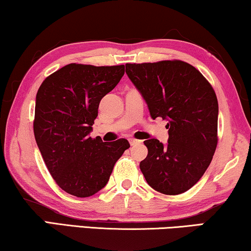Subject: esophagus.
<instances>
[{"mask_svg": "<svg viewBox=\"0 0 251 251\" xmlns=\"http://www.w3.org/2000/svg\"><path fill=\"white\" fill-rule=\"evenodd\" d=\"M129 144L130 145H135V144H138V143H141V141L140 140H136V138H129Z\"/></svg>", "mask_w": 251, "mask_h": 251, "instance_id": "34e87169", "label": "esophagus"}]
</instances>
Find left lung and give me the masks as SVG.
<instances>
[{
    "label": "left lung",
    "instance_id": "1",
    "mask_svg": "<svg viewBox=\"0 0 251 251\" xmlns=\"http://www.w3.org/2000/svg\"><path fill=\"white\" fill-rule=\"evenodd\" d=\"M126 74L141 92L153 119L168 121V144L144 141L140 168L148 184L164 195L192 188L211 163L218 145L219 103L200 71L184 61L127 63Z\"/></svg>",
    "mask_w": 251,
    "mask_h": 251
}]
</instances>
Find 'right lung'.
I'll return each mask as SVG.
<instances>
[{
	"mask_svg": "<svg viewBox=\"0 0 251 251\" xmlns=\"http://www.w3.org/2000/svg\"><path fill=\"white\" fill-rule=\"evenodd\" d=\"M125 73L124 65L71 63L48 75L36 96L33 133L48 171L64 192L95 195L130 145L125 138L103 143L90 132L101 99Z\"/></svg>",
	"mask_w": 251,
	"mask_h": 251,
	"instance_id": "1",
	"label": "right lung"
}]
</instances>
